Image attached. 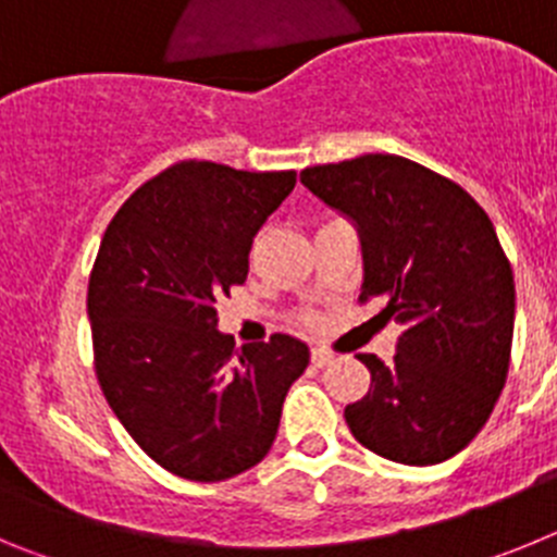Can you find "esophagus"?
<instances>
[{
  "mask_svg": "<svg viewBox=\"0 0 557 557\" xmlns=\"http://www.w3.org/2000/svg\"><path fill=\"white\" fill-rule=\"evenodd\" d=\"M332 359H334V354L329 351V348H323V346H314V348H312V362H314V366H318V368L329 366Z\"/></svg>",
  "mask_w": 557,
  "mask_h": 557,
  "instance_id": "1",
  "label": "esophagus"
}]
</instances>
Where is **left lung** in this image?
Wrapping results in <instances>:
<instances>
[{
    "instance_id": "1",
    "label": "left lung",
    "mask_w": 557,
    "mask_h": 557,
    "mask_svg": "<svg viewBox=\"0 0 557 557\" xmlns=\"http://www.w3.org/2000/svg\"><path fill=\"white\" fill-rule=\"evenodd\" d=\"M301 184L357 228L362 298L401 326L393 362L359 354L371 391L346 407L366 449L435 466L474 441L510 366L516 284L469 191L401 156L309 166Z\"/></svg>"
}]
</instances>
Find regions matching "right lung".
Returning a JSON list of instances; mask_svg holds the SVG:
<instances>
[{"instance_id": "add662e5", "label": "right lung", "mask_w": 557, "mask_h": 557, "mask_svg": "<svg viewBox=\"0 0 557 557\" xmlns=\"http://www.w3.org/2000/svg\"><path fill=\"white\" fill-rule=\"evenodd\" d=\"M293 186V170L184 161L133 191L102 236L88 278L97 379L127 435L184 480L253 469L309 366L289 334L234 351L214 309Z\"/></svg>"}]
</instances>
